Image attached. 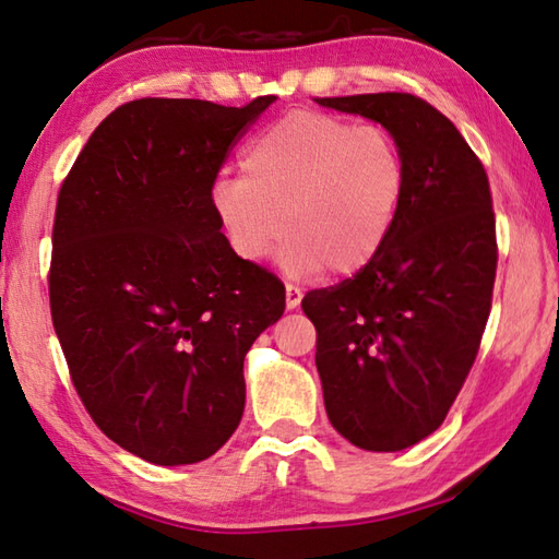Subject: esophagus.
Returning a JSON list of instances; mask_svg holds the SVG:
<instances>
[{
  "mask_svg": "<svg viewBox=\"0 0 559 559\" xmlns=\"http://www.w3.org/2000/svg\"><path fill=\"white\" fill-rule=\"evenodd\" d=\"M302 302V290L298 286H286V307L288 310H298Z\"/></svg>",
  "mask_w": 559,
  "mask_h": 559,
  "instance_id": "esophagus-1",
  "label": "esophagus"
}]
</instances>
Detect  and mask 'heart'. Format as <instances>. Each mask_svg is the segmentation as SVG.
I'll use <instances>...</instances> for the list:
<instances>
[{"label": "heart", "instance_id": "b5f03b06", "mask_svg": "<svg viewBox=\"0 0 559 559\" xmlns=\"http://www.w3.org/2000/svg\"><path fill=\"white\" fill-rule=\"evenodd\" d=\"M240 170L213 182V213L245 261L264 259L286 228L278 266L288 276L326 266L353 276L370 266L408 185L406 160L384 127H353L319 110H293L261 129Z\"/></svg>", "mask_w": 559, "mask_h": 559}]
</instances>
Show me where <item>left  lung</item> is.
<instances>
[{
	"instance_id": "1",
	"label": "left lung",
	"mask_w": 559,
	"mask_h": 559,
	"mask_svg": "<svg viewBox=\"0 0 559 559\" xmlns=\"http://www.w3.org/2000/svg\"><path fill=\"white\" fill-rule=\"evenodd\" d=\"M314 103L382 124L406 160L382 252L302 300L331 425L360 449L401 451L444 423L478 355L497 269L488 175L459 129L411 93Z\"/></svg>"
}]
</instances>
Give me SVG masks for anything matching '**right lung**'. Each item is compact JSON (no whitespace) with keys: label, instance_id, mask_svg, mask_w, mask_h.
Instances as JSON below:
<instances>
[{"label":"right lung","instance_id":"obj_1","mask_svg":"<svg viewBox=\"0 0 559 559\" xmlns=\"http://www.w3.org/2000/svg\"><path fill=\"white\" fill-rule=\"evenodd\" d=\"M242 108L141 98L110 112L59 189L50 310L83 406L129 454L204 461L245 411V355L286 288L235 254L211 206Z\"/></svg>","mask_w":559,"mask_h":559}]
</instances>
